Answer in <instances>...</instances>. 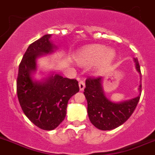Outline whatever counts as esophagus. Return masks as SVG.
I'll list each match as a JSON object with an SVG mask.
<instances>
[{
	"label": "esophagus",
	"mask_w": 155,
	"mask_h": 155,
	"mask_svg": "<svg viewBox=\"0 0 155 155\" xmlns=\"http://www.w3.org/2000/svg\"><path fill=\"white\" fill-rule=\"evenodd\" d=\"M79 89H80V91H83L84 88H85V82L82 80H81L80 82H79Z\"/></svg>",
	"instance_id": "1"
}]
</instances>
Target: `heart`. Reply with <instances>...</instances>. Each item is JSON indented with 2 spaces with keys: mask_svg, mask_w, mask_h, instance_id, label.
I'll return each instance as SVG.
<instances>
[{
  "mask_svg": "<svg viewBox=\"0 0 155 155\" xmlns=\"http://www.w3.org/2000/svg\"><path fill=\"white\" fill-rule=\"evenodd\" d=\"M115 52L112 49H107L101 45H90L82 49L79 53L77 60L82 64H89L97 61L99 67L105 69L113 62Z\"/></svg>",
  "mask_w": 155,
  "mask_h": 155,
  "instance_id": "b5f03b06",
  "label": "heart"
}]
</instances>
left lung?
<instances>
[{
	"label": "left lung",
	"instance_id": "1",
	"mask_svg": "<svg viewBox=\"0 0 155 155\" xmlns=\"http://www.w3.org/2000/svg\"><path fill=\"white\" fill-rule=\"evenodd\" d=\"M136 68L141 74L140 66L135 59ZM102 78L88 77L85 81L84 94L88 103V114L91 124L101 130H110L126 122L133 114L140 99L138 97L120 102L113 103L104 95L101 86ZM142 91V85H139Z\"/></svg>",
	"mask_w": 155,
	"mask_h": 155
}]
</instances>
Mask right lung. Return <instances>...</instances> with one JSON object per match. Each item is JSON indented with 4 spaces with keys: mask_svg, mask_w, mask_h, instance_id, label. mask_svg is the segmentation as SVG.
I'll use <instances>...</instances> for the list:
<instances>
[{
    "mask_svg": "<svg viewBox=\"0 0 155 155\" xmlns=\"http://www.w3.org/2000/svg\"><path fill=\"white\" fill-rule=\"evenodd\" d=\"M51 35L31 43L24 54L19 66L16 91L22 111L36 127L52 130L65 119L68 101L79 91L78 81L59 75L49 77L45 82L33 81L31 73L35 70V59L55 48L50 39Z\"/></svg>",
    "mask_w": 155,
    "mask_h": 155,
    "instance_id": "1",
    "label": "right lung"
}]
</instances>
